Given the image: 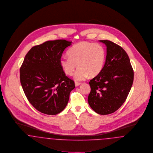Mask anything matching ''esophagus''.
<instances>
[{
  "instance_id": "esophagus-1",
  "label": "esophagus",
  "mask_w": 153,
  "mask_h": 153,
  "mask_svg": "<svg viewBox=\"0 0 153 153\" xmlns=\"http://www.w3.org/2000/svg\"><path fill=\"white\" fill-rule=\"evenodd\" d=\"M80 84H81L80 82H75V85L76 86H78L80 85Z\"/></svg>"
}]
</instances>
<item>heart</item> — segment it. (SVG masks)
<instances>
[{
    "label": "heart",
    "instance_id": "1",
    "mask_svg": "<svg viewBox=\"0 0 153 153\" xmlns=\"http://www.w3.org/2000/svg\"><path fill=\"white\" fill-rule=\"evenodd\" d=\"M68 57H62L60 65L65 74L73 75L76 80L85 79L88 75L95 76L101 71L105 60L104 47L98 43L80 42L74 45L67 52Z\"/></svg>",
    "mask_w": 153,
    "mask_h": 153
}]
</instances>
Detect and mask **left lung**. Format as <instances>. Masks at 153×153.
Segmentation results:
<instances>
[{"mask_svg": "<svg viewBox=\"0 0 153 153\" xmlns=\"http://www.w3.org/2000/svg\"><path fill=\"white\" fill-rule=\"evenodd\" d=\"M105 44L107 55L104 66L90 80L88 104L100 114H109L119 109L126 101L134 81V70L126 52L109 40Z\"/></svg>", "mask_w": 153, "mask_h": 153, "instance_id": "8db88e82", "label": "left lung"}]
</instances>
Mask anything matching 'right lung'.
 I'll return each instance as SVG.
<instances>
[{
	"mask_svg": "<svg viewBox=\"0 0 153 153\" xmlns=\"http://www.w3.org/2000/svg\"><path fill=\"white\" fill-rule=\"evenodd\" d=\"M72 41H47L33 47L20 68V82L29 102L37 111L55 115L63 111L74 81L60 65L63 52Z\"/></svg>",
	"mask_w": 153,
	"mask_h": 153,
	"instance_id": "right-lung-1",
	"label": "right lung"
}]
</instances>
